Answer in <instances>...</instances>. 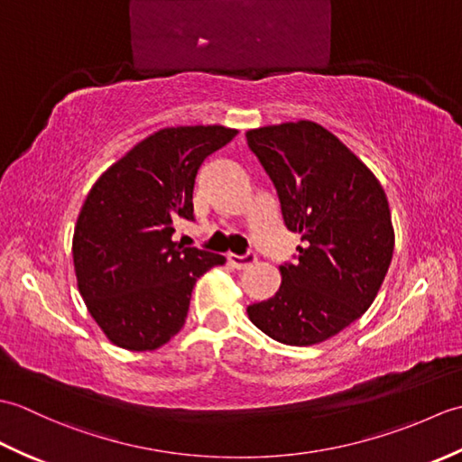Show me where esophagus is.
Returning <instances> with one entry per match:
<instances>
[{
  "mask_svg": "<svg viewBox=\"0 0 462 462\" xmlns=\"http://www.w3.org/2000/svg\"><path fill=\"white\" fill-rule=\"evenodd\" d=\"M228 262L232 263L234 268H238V270L248 268L250 263L256 262V254L248 252V254H244V256H236V254H228Z\"/></svg>",
  "mask_w": 462,
  "mask_h": 462,
  "instance_id": "1",
  "label": "esophagus"
}]
</instances>
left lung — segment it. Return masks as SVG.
Masks as SVG:
<instances>
[{
  "instance_id": "left-lung-1",
  "label": "left lung",
  "mask_w": 462,
  "mask_h": 462,
  "mask_svg": "<svg viewBox=\"0 0 462 462\" xmlns=\"http://www.w3.org/2000/svg\"><path fill=\"white\" fill-rule=\"evenodd\" d=\"M276 186L283 224L301 236L280 266L276 296L248 306L250 321L286 346H316L361 318L377 298L395 248L385 190L336 134L313 121L246 133Z\"/></svg>"
}]
</instances>
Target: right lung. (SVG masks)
Masks as SVG:
<instances>
[{
    "mask_svg": "<svg viewBox=\"0 0 462 462\" xmlns=\"http://www.w3.org/2000/svg\"><path fill=\"white\" fill-rule=\"evenodd\" d=\"M238 134L222 125L166 126L106 169L73 234L77 288L111 343L152 351L184 326L196 280L226 262L182 248L174 224L194 220V179L206 156Z\"/></svg>",
    "mask_w": 462,
    "mask_h": 462,
    "instance_id": "obj_1",
    "label": "right lung"
}]
</instances>
